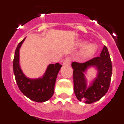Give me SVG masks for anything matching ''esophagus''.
Wrapping results in <instances>:
<instances>
[{
    "label": "esophagus",
    "instance_id": "esophagus-1",
    "mask_svg": "<svg viewBox=\"0 0 124 124\" xmlns=\"http://www.w3.org/2000/svg\"><path fill=\"white\" fill-rule=\"evenodd\" d=\"M63 64L65 66H70L71 64V60L69 58H66L63 61Z\"/></svg>",
    "mask_w": 124,
    "mask_h": 124
}]
</instances>
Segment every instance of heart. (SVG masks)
Returning a JSON list of instances; mask_svg holds the SVG:
<instances>
[{"label":"heart","mask_w":124,"mask_h":124,"mask_svg":"<svg viewBox=\"0 0 124 124\" xmlns=\"http://www.w3.org/2000/svg\"><path fill=\"white\" fill-rule=\"evenodd\" d=\"M85 43H86V41L83 40H78L77 43L78 45L79 46H82ZM97 50V46L94 43H86V44L83 46V48H82V56L84 58H89L96 53Z\"/></svg>","instance_id":"b5f03b06"}]
</instances>
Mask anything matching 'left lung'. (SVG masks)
I'll return each instance as SVG.
<instances>
[{
	"label": "left lung",
	"instance_id": "1",
	"mask_svg": "<svg viewBox=\"0 0 124 124\" xmlns=\"http://www.w3.org/2000/svg\"><path fill=\"white\" fill-rule=\"evenodd\" d=\"M71 66L74 70V92L79 101L91 104L100 100L106 95L110 86L112 71L110 54L106 46H104L100 56L84 63L73 62ZM91 67L96 69L97 73L94 78L87 82L85 74Z\"/></svg>",
	"mask_w": 124,
	"mask_h": 124
}]
</instances>
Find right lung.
Segmentation results:
<instances>
[{
  "instance_id": "right-lung-1",
  "label": "right lung",
  "mask_w": 124,
  "mask_h": 124,
  "mask_svg": "<svg viewBox=\"0 0 124 124\" xmlns=\"http://www.w3.org/2000/svg\"><path fill=\"white\" fill-rule=\"evenodd\" d=\"M26 38L19 43L15 50L13 69L18 88L26 97L37 102L47 101L53 96L57 76L62 66L50 64L45 72L37 78H30L24 74L20 64V50Z\"/></svg>"
}]
</instances>
